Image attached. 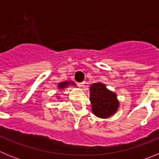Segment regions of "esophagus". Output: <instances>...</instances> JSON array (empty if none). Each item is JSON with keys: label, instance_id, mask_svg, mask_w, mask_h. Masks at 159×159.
Wrapping results in <instances>:
<instances>
[{"label": "esophagus", "instance_id": "esophagus-1", "mask_svg": "<svg viewBox=\"0 0 159 159\" xmlns=\"http://www.w3.org/2000/svg\"><path fill=\"white\" fill-rule=\"evenodd\" d=\"M84 84H85V82H82V83H79L78 84V86L80 88H83L84 86Z\"/></svg>", "mask_w": 159, "mask_h": 159}]
</instances>
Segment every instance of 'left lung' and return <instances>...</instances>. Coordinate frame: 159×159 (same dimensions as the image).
<instances>
[{
  "label": "left lung",
  "mask_w": 159,
  "mask_h": 159,
  "mask_svg": "<svg viewBox=\"0 0 159 159\" xmlns=\"http://www.w3.org/2000/svg\"><path fill=\"white\" fill-rule=\"evenodd\" d=\"M90 92L92 111L95 116L107 119L117 111L119 107L117 95L108 90L104 84L98 82L92 84Z\"/></svg>",
  "instance_id": "obj_1"
}]
</instances>
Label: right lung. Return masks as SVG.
Segmentation results:
<instances>
[{"mask_svg":"<svg viewBox=\"0 0 159 159\" xmlns=\"http://www.w3.org/2000/svg\"><path fill=\"white\" fill-rule=\"evenodd\" d=\"M70 85H75V83L72 82V81H64V82H61L58 84V88L60 90H63L64 88H67L68 86H70ZM57 97H58L59 99V96Z\"/></svg>","mask_w":159,"mask_h":159,"instance_id":"1","label":"right lung"}]
</instances>
